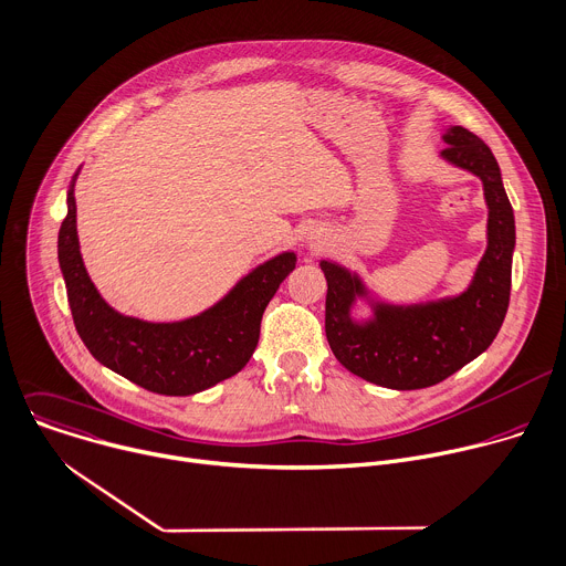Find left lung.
<instances>
[{"instance_id": "obj_1", "label": "left lung", "mask_w": 566, "mask_h": 566, "mask_svg": "<svg viewBox=\"0 0 566 566\" xmlns=\"http://www.w3.org/2000/svg\"><path fill=\"white\" fill-rule=\"evenodd\" d=\"M441 156L484 182L489 205V248L467 292L426 305H377L375 321L359 325L350 307L364 294L357 276L329 261L325 336L344 368L392 390L428 388L480 357L497 336L511 298L515 218L491 149L469 129L450 127Z\"/></svg>"}]
</instances>
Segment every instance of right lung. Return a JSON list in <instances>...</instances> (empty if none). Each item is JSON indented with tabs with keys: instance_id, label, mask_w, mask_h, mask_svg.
Returning a JSON list of instances; mask_svg holds the SVG:
<instances>
[{
	"instance_id": "obj_1",
	"label": "right lung",
	"mask_w": 566,
	"mask_h": 566,
	"mask_svg": "<svg viewBox=\"0 0 566 566\" xmlns=\"http://www.w3.org/2000/svg\"><path fill=\"white\" fill-rule=\"evenodd\" d=\"M57 237L75 329L88 353L145 390L185 397L230 379L256 350L261 318L296 265L285 252L245 276L218 305L180 323H147L111 310L91 283L77 243L73 185Z\"/></svg>"
}]
</instances>
